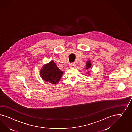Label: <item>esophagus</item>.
<instances>
[{
    "mask_svg": "<svg viewBox=\"0 0 132 132\" xmlns=\"http://www.w3.org/2000/svg\"><path fill=\"white\" fill-rule=\"evenodd\" d=\"M75 66V63H71V64H70V68H74Z\"/></svg>",
    "mask_w": 132,
    "mask_h": 132,
    "instance_id": "esophagus-1",
    "label": "esophagus"
}]
</instances>
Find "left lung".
Returning <instances> with one entry per match:
<instances>
[{
  "label": "left lung",
  "mask_w": 132,
  "mask_h": 132,
  "mask_svg": "<svg viewBox=\"0 0 132 132\" xmlns=\"http://www.w3.org/2000/svg\"><path fill=\"white\" fill-rule=\"evenodd\" d=\"M91 61H87L86 63V70H88L89 68L91 67ZM87 73H88V72H87Z\"/></svg>",
  "instance_id": "8db88e82"
}]
</instances>
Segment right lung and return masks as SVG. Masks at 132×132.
Returning <instances> with one entry per match:
<instances>
[{
  "instance_id": "1",
  "label": "right lung",
  "mask_w": 132,
  "mask_h": 132,
  "mask_svg": "<svg viewBox=\"0 0 132 132\" xmlns=\"http://www.w3.org/2000/svg\"><path fill=\"white\" fill-rule=\"evenodd\" d=\"M63 73L53 61L44 65L40 71V76L43 80L53 84L58 83Z\"/></svg>"
}]
</instances>
